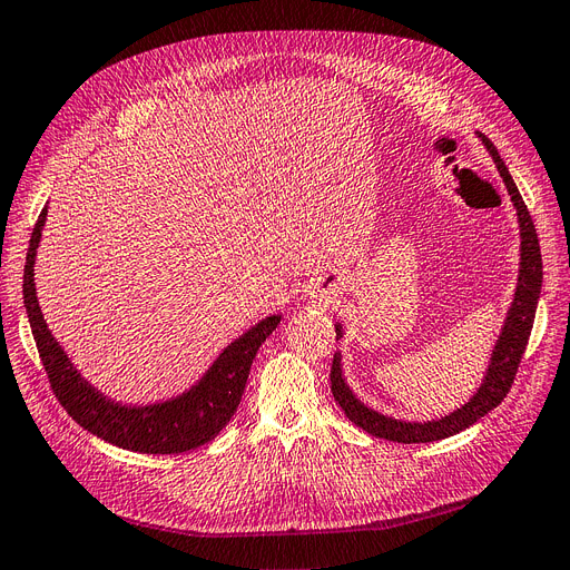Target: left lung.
Instances as JSON below:
<instances>
[{
  "label": "left lung",
  "instance_id": "1",
  "mask_svg": "<svg viewBox=\"0 0 570 570\" xmlns=\"http://www.w3.org/2000/svg\"><path fill=\"white\" fill-rule=\"evenodd\" d=\"M480 140L484 142L487 151L491 154L493 164L505 181V189L510 194L512 206L517 210V222H519V276H517V287H514V299L508 308L505 323L500 327V334L495 338V346L491 351V360L487 374L480 383L476 393L461 404L459 409H453L451 414L442 419H432V421H402L385 416L376 409L364 404L348 385L344 376V364H341V353H334L332 360V395L338 402V406L344 409V414L362 430H367L370 435L381 438V440H391V442H402V444H423V442H438L444 438L456 435V432L470 428L472 423L487 416L491 409H495L503 397L508 395L510 385L514 381L517 367L521 362L523 351H527L529 336L533 330V317L540 299V287H542V257H540V243L533 219L527 210V203H523L514 179L505 166L503 158H500L498 149L491 145L487 135L480 132ZM344 336V327L336 323V341Z\"/></svg>",
  "mask_w": 570,
  "mask_h": 570
}]
</instances>
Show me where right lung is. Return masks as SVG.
<instances>
[{
	"mask_svg": "<svg viewBox=\"0 0 570 570\" xmlns=\"http://www.w3.org/2000/svg\"><path fill=\"white\" fill-rule=\"evenodd\" d=\"M47 213V208L41 210L32 229L26 271H22V299L43 370L67 414L100 440L138 453H181L208 444L236 414L253 360L266 336L281 325V315L264 317L232 341L210 364V370L181 395L151 404L114 402L79 374L43 321L35 287V259Z\"/></svg>",
	"mask_w": 570,
	"mask_h": 570,
	"instance_id": "add662e5",
	"label": "right lung"
}]
</instances>
